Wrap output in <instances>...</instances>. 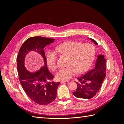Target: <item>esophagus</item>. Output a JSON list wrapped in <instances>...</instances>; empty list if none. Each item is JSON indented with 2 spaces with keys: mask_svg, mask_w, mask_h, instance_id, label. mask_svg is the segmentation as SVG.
<instances>
[{
  "mask_svg": "<svg viewBox=\"0 0 124 124\" xmlns=\"http://www.w3.org/2000/svg\"><path fill=\"white\" fill-rule=\"evenodd\" d=\"M69 81H62L61 82V84H62V83H66V82H68Z\"/></svg>",
  "mask_w": 124,
  "mask_h": 124,
  "instance_id": "esophagus-1",
  "label": "esophagus"
}]
</instances>
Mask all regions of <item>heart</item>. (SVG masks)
Listing matches in <instances>:
<instances>
[{"label":"heart","instance_id":"b5f03b06","mask_svg":"<svg viewBox=\"0 0 124 124\" xmlns=\"http://www.w3.org/2000/svg\"><path fill=\"white\" fill-rule=\"evenodd\" d=\"M59 53L69 56L67 62L68 66L61 68L56 75L58 80L67 81L76 73H83L87 70L94 58L95 48L91 43H81L77 41H68L59 44L56 47ZM57 55L53 51L47 52L46 63L48 68L52 71L57 69Z\"/></svg>","mask_w":124,"mask_h":124}]
</instances>
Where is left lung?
<instances>
[{"label": "left lung", "instance_id": "obj_1", "mask_svg": "<svg viewBox=\"0 0 124 124\" xmlns=\"http://www.w3.org/2000/svg\"><path fill=\"white\" fill-rule=\"evenodd\" d=\"M91 39L96 45V41ZM106 60L104 56L99 55L97 57L94 68L87 71L83 76L78 78V80L76 91L73 92L74 96L80 99H91L99 92L106 77Z\"/></svg>", "mask_w": 124, "mask_h": 124}]
</instances>
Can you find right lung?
Wrapping results in <instances>:
<instances>
[{
    "instance_id": "add662e5",
    "label": "right lung",
    "mask_w": 124,
    "mask_h": 124,
    "mask_svg": "<svg viewBox=\"0 0 124 124\" xmlns=\"http://www.w3.org/2000/svg\"><path fill=\"white\" fill-rule=\"evenodd\" d=\"M54 39L37 36L29 38L22 44L16 57L19 80L24 91L31 100L40 105H47L54 101L60 82H50L54 76L47 69L43 50L46 45L53 43ZM42 55L45 66L35 73H30L24 66V58L30 51Z\"/></svg>"
}]
</instances>
